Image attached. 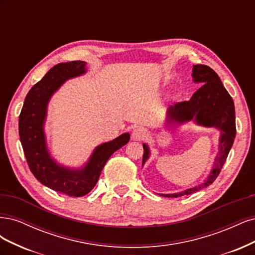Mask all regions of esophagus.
Instances as JSON below:
<instances>
[{"label":"esophagus","instance_id":"esophagus-1","mask_svg":"<svg viewBox=\"0 0 255 255\" xmlns=\"http://www.w3.org/2000/svg\"><path fill=\"white\" fill-rule=\"evenodd\" d=\"M131 136H132L134 141H142V139H144L147 136V130L142 127L135 128L132 131V133H131Z\"/></svg>","mask_w":255,"mask_h":255}]
</instances>
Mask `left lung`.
<instances>
[{"label":"left lung","mask_w":255,"mask_h":255,"mask_svg":"<svg viewBox=\"0 0 255 255\" xmlns=\"http://www.w3.org/2000/svg\"><path fill=\"white\" fill-rule=\"evenodd\" d=\"M193 77L196 83H202L203 85L193 94L190 101L179 102L169 107L167 122L183 123L195 118L196 122L200 125L220 129V149L214 167L204 183L193 188H188L179 194L162 195L164 197L177 198V197L183 195H190L214 182L227 160L236 134L234 103L231 95L228 93L221 83L217 73L208 65L196 64L193 67ZM143 148L144 164L148 159L149 150L145 144L143 145Z\"/></svg>","instance_id":"8db88e82"}]
</instances>
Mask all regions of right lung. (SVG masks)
<instances>
[{
  "label": "right lung",
  "mask_w": 255,
  "mask_h": 255,
  "mask_svg": "<svg viewBox=\"0 0 255 255\" xmlns=\"http://www.w3.org/2000/svg\"><path fill=\"white\" fill-rule=\"evenodd\" d=\"M85 65L84 61L56 64L29 90L19 117L20 141L32 175L43 185L72 197H83L91 192L107 161L130 138L128 133H124L98 146L81 170L63 168L50 157L42 128L47 102L65 80L85 73Z\"/></svg>",
  "instance_id": "add662e5"
}]
</instances>
